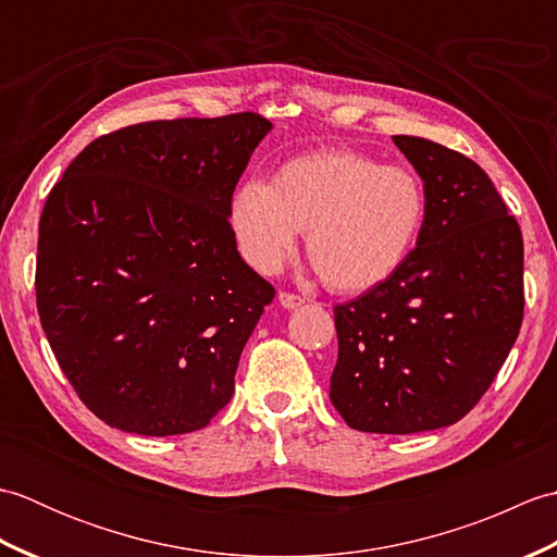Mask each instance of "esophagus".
Here are the masks:
<instances>
[{
  "label": "esophagus",
  "instance_id": "1",
  "mask_svg": "<svg viewBox=\"0 0 557 557\" xmlns=\"http://www.w3.org/2000/svg\"><path fill=\"white\" fill-rule=\"evenodd\" d=\"M277 299H280V306H282V309H287V311L299 309V306L304 304V299L299 297V294H292V292H280V294H277Z\"/></svg>",
  "mask_w": 557,
  "mask_h": 557
}]
</instances>
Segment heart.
I'll list each match as a JSON object with an SVG mask.
<instances>
[{
	"instance_id": "b5f03b06",
	"label": "heart",
	"mask_w": 557,
	"mask_h": 557,
	"mask_svg": "<svg viewBox=\"0 0 557 557\" xmlns=\"http://www.w3.org/2000/svg\"><path fill=\"white\" fill-rule=\"evenodd\" d=\"M425 208V188L413 170L330 148L285 160L270 184H242L230 222L260 272H275L306 232V253L325 285L357 294L383 285L405 263Z\"/></svg>"
}]
</instances>
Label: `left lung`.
I'll return each mask as SVG.
<instances>
[{"instance_id":"obj_1","label":"left lung","mask_w":557,"mask_h":557,"mask_svg":"<svg viewBox=\"0 0 557 557\" xmlns=\"http://www.w3.org/2000/svg\"><path fill=\"white\" fill-rule=\"evenodd\" d=\"M425 188L417 248L393 277L335 306L330 399L363 433H421L476 407L524 318L522 230L474 160L393 136Z\"/></svg>"}]
</instances>
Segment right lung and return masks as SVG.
I'll use <instances>...</instances> for the list:
<instances>
[{
    "label": "right lung",
    "instance_id": "1",
    "mask_svg": "<svg viewBox=\"0 0 557 557\" xmlns=\"http://www.w3.org/2000/svg\"><path fill=\"white\" fill-rule=\"evenodd\" d=\"M272 124L160 120L83 148L45 200L35 297L69 383L138 435L203 429L275 287L248 268L232 194Z\"/></svg>",
    "mask_w": 557,
    "mask_h": 557
}]
</instances>
